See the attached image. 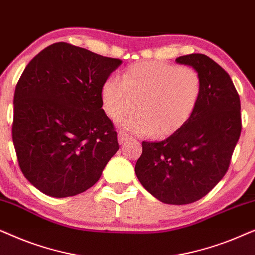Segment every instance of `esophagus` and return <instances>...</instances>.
Here are the masks:
<instances>
[{
	"label": "esophagus",
	"instance_id": "1",
	"mask_svg": "<svg viewBox=\"0 0 255 255\" xmlns=\"http://www.w3.org/2000/svg\"><path fill=\"white\" fill-rule=\"evenodd\" d=\"M128 139H131V135L128 134L125 131H120L118 132V141H120L121 145H123L125 141L128 140Z\"/></svg>",
	"mask_w": 255,
	"mask_h": 255
}]
</instances>
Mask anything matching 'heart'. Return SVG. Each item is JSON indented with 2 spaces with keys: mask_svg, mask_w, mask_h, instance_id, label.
Returning a JSON list of instances; mask_svg holds the SVG:
<instances>
[{
  "mask_svg": "<svg viewBox=\"0 0 255 255\" xmlns=\"http://www.w3.org/2000/svg\"><path fill=\"white\" fill-rule=\"evenodd\" d=\"M202 96V78L196 69L160 61H142L125 69L121 81L109 78L101 88L108 116L135 133L163 137L189 121Z\"/></svg>",
  "mask_w": 255,
  "mask_h": 255,
  "instance_id": "heart-1",
  "label": "heart"
}]
</instances>
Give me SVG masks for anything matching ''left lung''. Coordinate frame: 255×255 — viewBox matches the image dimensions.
Masks as SVG:
<instances>
[{
    "label": "left lung",
    "instance_id": "1",
    "mask_svg": "<svg viewBox=\"0 0 255 255\" xmlns=\"http://www.w3.org/2000/svg\"><path fill=\"white\" fill-rule=\"evenodd\" d=\"M196 69L202 96L183 127L165 140L142 141L138 180L167 204H189L205 196L228 172L242 132L240 99L230 75L207 55L176 58Z\"/></svg>",
    "mask_w": 255,
    "mask_h": 255
}]
</instances>
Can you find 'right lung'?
Masks as SVG:
<instances>
[{
	"instance_id": "right-lung-1",
	"label": "right lung",
	"mask_w": 255,
	"mask_h": 255,
	"mask_svg": "<svg viewBox=\"0 0 255 255\" xmlns=\"http://www.w3.org/2000/svg\"><path fill=\"white\" fill-rule=\"evenodd\" d=\"M121 64L61 41L44 48L24 69L13 96L12 141L20 170L41 193H83L118 151L101 88Z\"/></svg>"
}]
</instances>
